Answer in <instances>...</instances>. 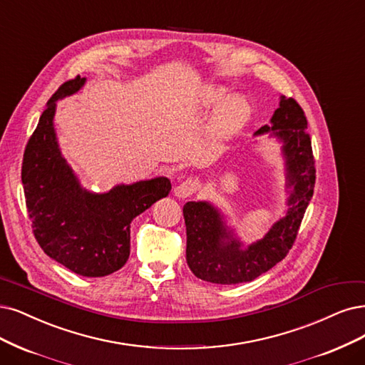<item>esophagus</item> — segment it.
<instances>
[{
  "instance_id": "esophagus-1",
  "label": "esophagus",
  "mask_w": 365,
  "mask_h": 365,
  "mask_svg": "<svg viewBox=\"0 0 365 365\" xmlns=\"http://www.w3.org/2000/svg\"><path fill=\"white\" fill-rule=\"evenodd\" d=\"M198 190H200V182L198 180L186 179L178 187H175L174 194H175V197H179V198H187V197L194 195Z\"/></svg>"
}]
</instances>
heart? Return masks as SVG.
<instances>
[{"mask_svg":"<svg viewBox=\"0 0 365 365\" xmlns=\"http://www.w3.org/2000/svg\"><path fill=\"white\" fill-rule=\"evenodd\" d=\"M224 96H225V91L222 88L209 87L207 90H205L203 96H201V103L205 106H209L222 101ZM247 117H248L247 102L240 98H232L218 108V111L215 114L212 121V130L215 135L224 137V135L232 133L237 128L244 125Z\"/></svg>","mask_w":365,"mask_h":365,"instance_id":"1","label":"heart"}]
</instances>
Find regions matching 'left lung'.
<instances>
[{"mask_svg": "<svg viewBox=\"0 0 365 365\" xmlns=\"http://www.w3.org/2000/svg\"><path fill=\"white\" fill-rule=\"evenodd\" d=\"M272 128L262 126L255 133L272 130L284 145L287 159L289 210L267 235L247 250L228 232L220 212L206 201H187L183 206L186 224V262L192 274L215 284H239L267 272L289 254L314 192L316 160L307 117L293 98L281 96L272 115Z\"/></svg>", "mask_w": 365, "mask_h": 365, "instance_id": "8db88e82", "label": "left lung"}]
</instances>
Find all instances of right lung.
I'll return each instance as SVG.
<instances>
[{"label": "right lung", "mask_w": 365, "mask_h": 365, "mask_svg": "<svg viewBox=\"0 0 365 365\" xmlns=\"http://www.w3.org/2000/svg\"><path fill=\"white\" fill-rule=\"evenodd\" d=\"M86 78L66 81L48 101L22 160L25 205L33 235L51 259L83 277H106L129 259L130 221L171 191L167 178L118 185L106 194L79 186L53 130L56 102L76 93Z\"/></svg>", "instance_id": "add662e5"}]
</instances>
